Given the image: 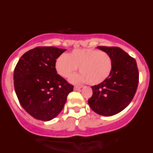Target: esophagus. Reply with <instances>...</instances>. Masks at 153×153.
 I'll return each instance as SVG.
<instances>
[{"instance_id":"obj_1","label":"esophagus","mask_w":153,"mask_h":153,"mask_svg":"<svg viewBox=\"0 0 153 153\" xmlns=\"http://www.w3.org/2000/svg\"><path fill=\"white\" fill-rule=\"evenodd\" d=\"M81 87L80 86H74V90H79Z\"/></svg>"}]
</instances>
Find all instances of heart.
Here are the masks:
<instances>
[{"instance_id":"b5f03b06","label":"heart","mask_w":153,"mask_h":153,"mask_svg":"<svg viewBox=\"0 0 153 153\" xmlns=\"http://www.w3.org/2000/svg\"><path fill=\"white\" fill-rule=\"evenodd\" d=\"M78 67L81 74L73 76V83L86 81L90 85H97L103 82L109 76L113 60L111 56L104 51L76 49L68 55H60L55 62L56 72L64 78L70 77Z\"/></svg>"}]
</instances>
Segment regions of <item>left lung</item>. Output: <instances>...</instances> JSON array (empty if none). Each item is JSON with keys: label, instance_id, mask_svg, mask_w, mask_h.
I'll return each mask as SVG.
<instances>
[{"label": "left lung", "instance_id": "1", "mask_svg": "<svg viewBox=\"0 0 153 153\" xmlns=\"http://www.w3.org/2000/svg\"><path fill=\"white\" fill-rule=\"evenodd\" d=\"M97 48L111 56L113 67L103 82L92 86L93 95L88 103L97 114L111 117L123 110L132 101L139 83V71L134 58L120 47Z\"/></svg>", "mask_w": 153, "mask_h": 153}]
</instances>
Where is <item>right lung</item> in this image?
Returning <instances> with one entry per match:
<instances>
[{"label":"right lung","instance_id":"add662e5","mask_svg":"<svg viewBox=\"0 0 153 153\" xmlns=\"http://www.w3.org/2000/svg\"><path fill=\"white\" fill-rule=\"evenodd\" d=\"M66 51L54 47H38L21 57L13 72L18 100L30 116L49 121L57 116L74 86L56 74L55 62Z\"/></svg>","mask_w":153,"mask_h":153}]
</instances>
